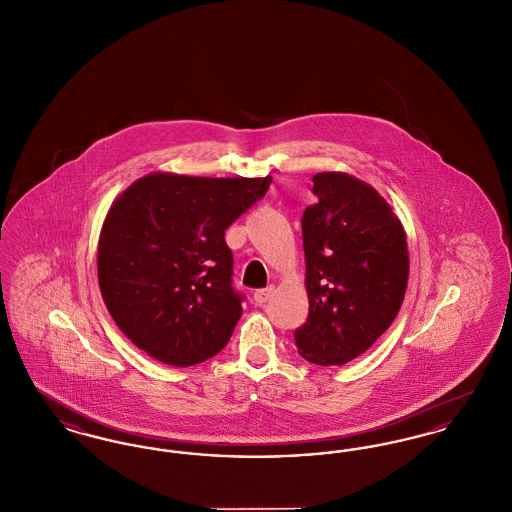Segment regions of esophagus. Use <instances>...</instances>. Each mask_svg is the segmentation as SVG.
Masks as SVG:
<instances>
[{
  "mask_svg": "<svg viewBox=\"0 0 512 512\" xmlns=\"http://www.w3.org/2000/svg\"><path fill=\"white\" fill-rule=\"evenodd\" d=\"M272 293H274V288L268 286V288H263V290H257V292L253 293V299H255L257 305H263L272 297Z\"/></svg>",
  "mask_w": 512,
  "mask_h": 512,
  "instance_id": "34e87169",
  "label": "esophagus"
}]
</instances>
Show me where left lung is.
Masks as SVG:
<instances>
[{"label":"left lung","mask_w":512,"mask_h":512,"mask_svg":"<svg viewBox=\"0 0 512 512\" xmlns=\"http://www.w3.org/2000/svg\"><path fill=\"white\" fill-rule=\"evenodd\" d=\"M301 219L309 317L293 332L309 363L341 366L397 317L409 278L407 238L382 195L343 172L313 176Z\"/></svg>","instance_id":"obj_1"}]
</instances>
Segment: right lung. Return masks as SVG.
<instances>
[{"mask_svg":"<svg viewBox=\"0 0 512 512\" xmlns=\"http://www.w3.org/2000/svg\"><path fill=\"white\" fill-rule=\"evenodd\" d=\"M270 182L155 172L113 203L99 236V288L136 347L172 366L222 351L244 301L224 232Z\"/></svg>","mask_w":512,"mask_h":512,"instance_id":"right-lung-1","label":"right lung"}]
</instances>
